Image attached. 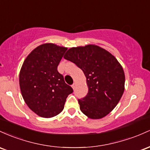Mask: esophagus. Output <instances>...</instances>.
<instances>
[{
  "label": "esophagus",
  "instance_id": "34e87169",
  "mask_svg": "<svg viewBox=\"0 0 150 150\" xmlns=\"http://www.w3.org/2000/svg\"><path fill=\"white\" fill-rule=\"evenodd\" d=\"M71 87H72V88H73L74 90V89H75V87H76V84H75V83H73V84H72Z\"/></svg>",
  "mask_w": 150,
  "mask_h": 150
}]
</instances>
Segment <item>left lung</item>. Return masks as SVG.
Here are the masks:
<instances>
[{
    "label": "left lung",
    "instance_id": "8db88e82",
    "mask_svg": "<svg viewBox=\"0 0 150 150\" xmlns=\"http://www.w3.org/2000/svg\"><path fill=\"white\" fill-rule=\"evenodd\" d=\"M64 58L79 67L86 78L88 93L78 100L81 112L91 119L110 113L125 90V74L115 57L97 45H88L70 48Z\"/></svg>",
    "mask_w": 150,
    "mask_h": 150
}]
</instances>
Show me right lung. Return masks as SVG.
<instances>
[{
  "label": "right lung",
  "mask_w": 150,
  "mask_h": 150,
  "mask_svg": "<svg viewBox=\"0 0 150 150\" xmlns=\"http://www.w3.org/2000/svg\"><path fill=\"white\" fill-rule=\"evenodd\" d=\"M67 48L52 43L40 45L26 57L19 76L22 96L37 115L52 117L63 110L67 96L73 92L57 67Z\"/></svg>",
  "instance_id": "right-lung-1"
}]
</instances>
